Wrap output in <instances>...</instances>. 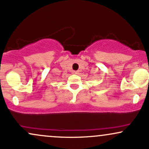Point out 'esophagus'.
I'll return each mask as SVG.
<instances>
[{
    "instance_id": "esophagus-1",
    "label": "esophagus",
    "mask_w": 149,
    "mask_h": 149,
    "mask_svg": "<svg viewBox=\"0 0 149 149\" xmlns=\"http://www.w3.org/2000/svg\"><path fill=\"white\" fill-rule=\"evenodd\" d=\"M78 71H73V74H78Z\"/></svg>"
}]
</instances>
